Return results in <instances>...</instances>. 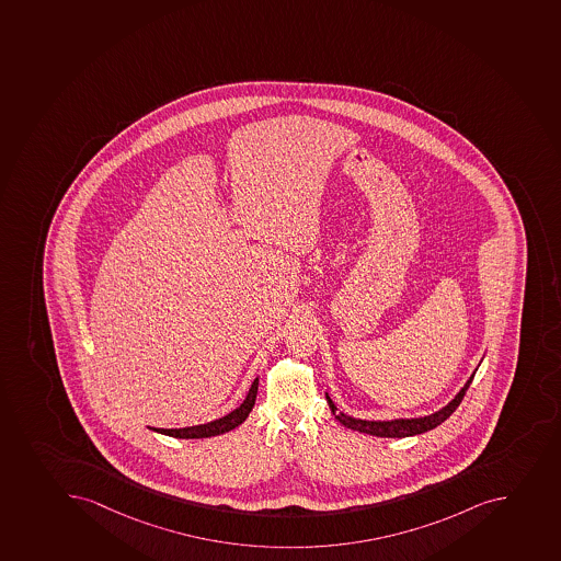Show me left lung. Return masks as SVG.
Instances as JSON below:
<instances>
[{
    "mask_svg": "<svg viewBox=\"0 0 561 561\" xmlns=\"http://www.w3.org/2000/svg\"><path fill=\"white\" fill-rule=\"evenodd\" d=\"M480 366V364H478ZM478 367L472 373L471 377L467 378L463 388L453 397L449 403H445L444 408L438 409L435 413L424 414V416H408V419L391 420H364L355 419L350 414L342 413L336 408L335 402L331 400L330 394L325 393V400L330 403L331 413L335 414V419L341 422L347 430L358 431V433H366V435L378 436V438H408V436L422 435L427 431L435 430L442 422L449 419L450 414L455 413L456 408L460 405L461 400L466 397V391L471 386L472 378L477 375Z\"/></svg>",
    "mask_w": 561,
    "mask_h": 561,
    "instance_id": "1",
    "label": "left lung"
}]
</instances>
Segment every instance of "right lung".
Masks as SVG:
<instances>
[{
	"label": "right lung",
	"mask_w": 561,
	"mask_h": 561,
	"mask_svg": "<svg viewBox=\"0 0 561 561\" xmlns=\"http://www.w3.org/2000/svg\"><path fill=\"white\" fill-rule=\"evenodd\" d=\"M259 377L253 380L248 391L247 398L242 400L239 408L233 409L230 413L220 416V419L211 420L208 424L192 425V427H179V430H159V427H148L159 435L172 436V438H183V440H194V438H210V436L225 435L228 431L236 430L248 419V414L252 413L257 398Z\"/></svg>",
	"instance_id": "obj_1"
}]
</instances>
